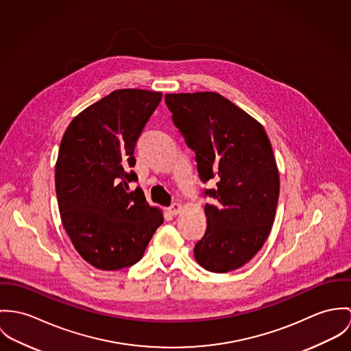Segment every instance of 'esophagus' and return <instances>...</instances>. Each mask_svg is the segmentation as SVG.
Returning a JSON list of instances; mask_svg holds the SVG:
<instances>
[{
	"label": "esophagus",
	"instance_id": "obj_1",
	"mask_svg": "<svg viewBox=\"0 0 351 351\" xmlns=\"http://www.w3.org/2000/svg\"><path fill=\"white\" fill-rule=\"evenodd\" d=\"M168 211H169V214H172V215H178V214L182 211V204L173 203V204L168 208Z\"/></svg>",
	"mask_w": 351,
	"mask_h": 351
}]
</instances>
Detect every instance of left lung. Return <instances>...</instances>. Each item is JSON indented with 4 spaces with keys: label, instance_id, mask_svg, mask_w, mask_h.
Segmentation results:
<instances>
[{
    "label": "left lung",
    "instance_id": "obj_1",
    "mask_svg": "<svg viewBox=\"0 0 351 351\" xmlns=\"http://www.w3.org/2000/svg\"><path fill=\"white\" fill-rule=\"evenodd\" d=\"M172 121L195 152L207 229L194 247L206 271L228 273L250 261L272 229L280 178L271 141L257 122L221 94H165Z\"/></svg>",
    "mask_w": 351,
    "mask_h": 351
}]
</instances>
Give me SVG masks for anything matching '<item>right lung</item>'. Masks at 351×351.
<instances>
[{
  "label": "right lung",
  "mask_w": 351,
  "mask_h": 351,
  "mask_svg": "<svg viewBox=\"0 0 351 351\" xmlns=\"http://www.w3.org/2000/svg\"><path fill=\"white\" fill-rule=\"evenodd\" d=\"M162 94L122 88L93 104L66 129L55 167L60 218L84 261L102 271L138 263L164 222L140 187L136 143Z\"/></svg>",
  "instance_id": "1"
}]
</instances>
